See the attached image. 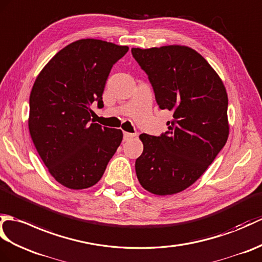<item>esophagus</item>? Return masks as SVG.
<instances>
[{
  "label": "esophagus",
  "instance_id": "1",
  "mask_svg": "<svg viewBox=\"0 0 262 262\" xmlns=\"http://www.w3.org/2000/svg\"><path fill=\"white\" fill-rule=\"evenodd\" d=\"M135 136H136L135 134L125 132V133H124V141H128V139H130V138H133V137H135Z\"/></svg>",
  "mask_w": 262,
  "mask_h": 262
}]
</instances>
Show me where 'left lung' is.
<instances>
[{"mask_svg": "<svg viewBox=\"0 0 262 262\" xmlns=\"http://www.w3.org/2000/svg\"><path fill=\"white\" fill-rule=\"evenodd\" d=\"M132 53L148 76L157 105L173 113L165 134L139 135L144 150L135 163L136 175L146 191L172 195L198 181L226 145L227 90L192 48H133Z\"/></svg>", "mask_w": 262, "mask_h": 262, "instance_id": "obj_1", "label": "left lung"}]
</instances>
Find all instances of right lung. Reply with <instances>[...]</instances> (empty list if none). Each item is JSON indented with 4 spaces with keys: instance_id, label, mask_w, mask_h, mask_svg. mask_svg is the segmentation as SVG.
<instances>
[{
    "instance_id": "1",
    "label": "right lung",
    "mask_w": 262,
    "mask_h": 262,
    "mask_svg": "<svg viewBox=\"0 0 262 262\" xmlns=\"http://www.w3.org/2000/svg\"><path fill=\"white\" fill-rule=\"evenodd\" d=\"M127 46L81 39L61 49L41 70L30 94L29 132L54 180L71 190L95 185L123 141V132L90 123L93 103Z\"/></svg>"
}]
</instances>
